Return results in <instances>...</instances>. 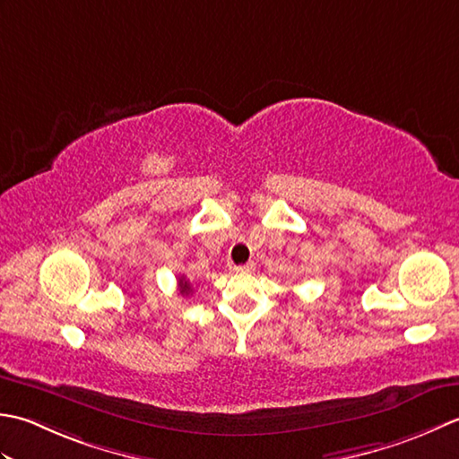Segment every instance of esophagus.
I'll return each instance as SVG.
<instances>
[{"instance_id":"obj_1","label":"esophagus","mask_w":459,"mask_h":459,"mask_svg":"<svg viewBox=\"0 0 459 459\" xmlns=\"http://www.w3.org/2000/svg\"><path fill=\"white\" fill-rule=\"evenodd\" d=\"M233 271H236V273H251V271H254V264H246V265H236L233 267Z\"/></svg>"}]
</instances>
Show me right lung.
<instances>
[{"label":"right lung","instance_id":"add662e5","mask_svg":"<svg viewBox=\"0 0 459 459\" xmlns=\"http://www.w3.org/2000/svg\"><path fill=\"white\" fill-rule=\"evenodd\" d=\"M178 283H180V293H182V295H190L192 285H190V281H186L184 275H182L180 279H178Z\"/></svg>","mask_w":459,"mask_h":459}]
</instances>
